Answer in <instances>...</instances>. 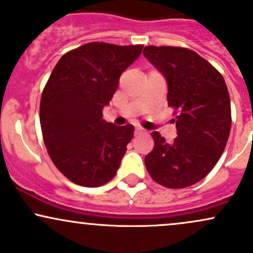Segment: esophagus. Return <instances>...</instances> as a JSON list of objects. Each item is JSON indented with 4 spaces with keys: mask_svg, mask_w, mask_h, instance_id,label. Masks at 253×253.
Masks as SVG:
<instances>
[{
    "mask_svg": "<svg viewBox=\"0 0 253 253\" xmlns=\"http://www.w3.org/2000/svg\"><path fill=\"white\" fill-rule=\"evenodd\" d=\"M141 133H146V130H145L144 128H141V127H135L134 134L138 135V134H141Z\"/></svg>",
    "mask_w": 253,
    "mask_h": 253,
    "instance_id": "34e87169",
    "label": "esophagus"
}]
</instances>
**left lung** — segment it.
<instances>
[{"label": "left lung", "mask_w": 253, "mask_h": 253, "mask_svg": "<svg viewBox=\"0 0 253 253\" xmlns=\"http://www.w3.org/2000/svg\"><path fill=\"white\" fill-rule=\"evenodd\" d=\"M144 56L167 78L177 129L170 143L152 132L155 146L145 165L163 187H190L211 172L227 144L232 124L227 86L222 75L189 48L150 45Z\"/></svg>", "instance_id": "8db88e82"}]
</instances>
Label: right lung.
<instances>
[{
    "label": "right lung",
    "mask_w": 253,
    "mask_h": 253,
    "mask_svg": "<svg viewBox=\"0 0 253 253\" xmlns=\"http://www.w3.org/2000/svg\"><path fill=\"white\" fill-rule=\"evenodd\" d=\"M143 47L88 42L54 66L42 90L40 125L51 161L71 182L101 187L117 173L134 127L106 123L102 109Z\"/></svg>",
    "instance_id": "obj_1"
}]
</instances>
